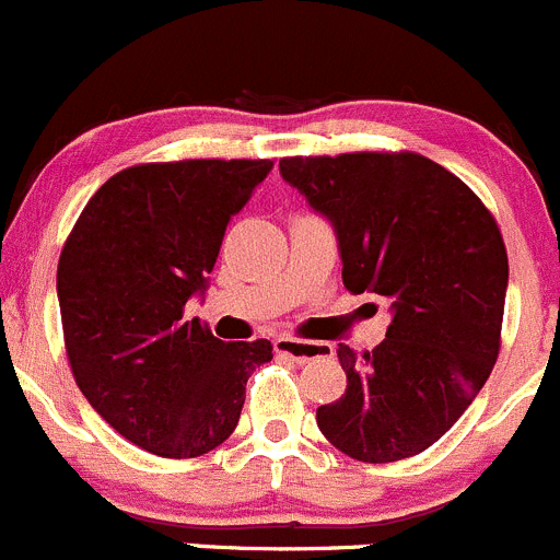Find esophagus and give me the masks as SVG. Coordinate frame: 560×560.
<instances>
[{"label": "esophagus", "instance_id": "obj_1", "mask_svg": "<svg viewBox=\"0 0 560 560\" xmlns=\"http://www.w3.org/2000/svg\"><path fill=\"white\" fill-rule=\"evenodd\" d=\"M275 353L285 355L291 361H307L318 359V355H331V345L326 342H310V339H293V337H278L275 339Z\"/></svg>", "mask_w": 560, "mask_h": 560}]
</instances>
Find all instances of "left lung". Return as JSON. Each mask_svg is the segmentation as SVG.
<instances>
[{"mask_svg":"<svg viewBox=\"0 0 560 560\" xmlns=\"http://www.w3.org/2000/svg\"><path fill=\"white\" fill-rule=\"evenodd\" d=\"M280 175L334 226L345 288L390 299L377 348L339 345L348 388L318 407V429L366 464L423 453L499 359L510 264L493 215L418 153L293 155Z\"/></svg>","mask_w":560,"mask_h":560,"instance_id":"obj_1","label":"left lung"}]
</instances>
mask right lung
<instances>
[{
    "mask_svg": "<svg viewBox=\"0 0 560 560\" xmlns=\"http://www.w3.org/2000/svg\"><path fill=\"white\" fill-rule=\"evenodd\" d=\"M272 161L188 159L113 175L89 199L56 272L67 359L89 405L161 458L229 440L272 345L221 342L183 310L207 291L223 234Z\"/></svg>",
    "mask_w": 560,
    "mask_h": 560,
    "instance_id": "1",
    "label": "right lung"
}]
</instances>
